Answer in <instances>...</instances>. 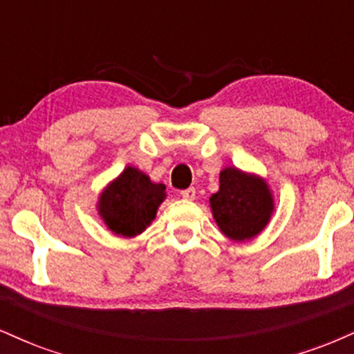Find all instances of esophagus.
Returning <instances> with one entry per match:
<instances>
[{"label":"esophagus","mask_w":354,"mask_h":354,"mask_svg":"<svg viewBox=\"0 0 354 354\" xmlns=\"http://www.w3.org/2000/svg\"><path fill=\"white\" fill-rule=\"evenodd\" d=\"M181 198H183V200H188V201L194 200V198H196V189H194V188L183 189L181 191Z\"/></svg>","instance_id":"esophagus-1"}]
</instances>
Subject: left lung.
Masks as SVG:
<instances>
[{"instance_id":"8db88e82","label":"left lung","mask_w":354,"mask_h":354,"mask_svg":"<svg viewBox=\"0 0 354 354\" xmlns=\"http://www.w3.org/2000/svg\"><path fill=\"white\" fill-rule=\"evenodd\" d=\"M209 206L219 230L234 241H245L268 225L273 198L261 178L226 168L219 174V191L211 194Z\"/></svg>"}]
</instances>
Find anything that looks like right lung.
<instances>
[{
    "label": "right lung",
    "mask_w": 354,
    "mask_h": 354,
    "mask_svg": "<svg viewBox=\"0 0 354 354\" xmlns=\"http://www.w3.org/2000/svg\"><path fill=\"white\" fill-rule=\"evenodd\" d=\"M165 196V185L128 166L101 194L100 214L113 233L135 236L153 221Z\"/></svg>",
    "instance_id": "obj_1"
}]
</instances>
